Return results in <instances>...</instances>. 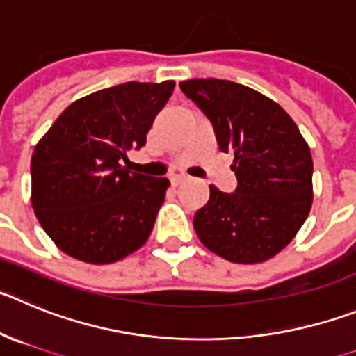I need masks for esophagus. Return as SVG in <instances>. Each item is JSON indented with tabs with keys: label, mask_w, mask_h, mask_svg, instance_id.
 Returning a JSON list of instances; mask_svg holds the SVG:
<instances>
[{
	"label": "esophagus",
	"mask_w": 356,
	"mask_h": 356,
	"mask_svg": "<svg viewBox=\"0 0 356 356\" xmlns=\"http://www.w3.org/2000/svg\"><path fill=\"white\" fill-rule=\"evenodd\" d=\"M186 179H188V175H184V174H175V175H172L170 181H172V184L177 186V184H181V182H184Z\"/></svg>",
	"instance_id": "34e87169"
}]
</instances>
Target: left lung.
Listing matches in <instances>:
<instances>
[{"mask_svg":"<svg viewBox=\"0 0 356 356\" xmlns=\"http://www.w3.org/2000/svg\"><path fill=\"white\" fill-rule=\"evenodd\" d=\"M211 120L222 152H232L234 193L211 184L195 213L204 246L238 264L275 257L302 229L312 206V156L293 118L270 97L227 79L179 83Z\"/></svg>","mask_w":356,"mask_h":356,"instance_id":"1","label":"left lung"}]
</instances>
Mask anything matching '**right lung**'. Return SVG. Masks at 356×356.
<instances>
[{"label":"right lung","instance_id":"add662e5","mask_svg":"<svg viewBox=\"0 0 356 356\" xmlns=\"http://www.w3.org/2000/svg\"><path fill=\"white\" fill-rule=\"evenodd\" d=\"M174 81L122 85L78 99L31 156V206L62 252L111 264L142 248L165 202L166 177L126 170L120 159L145 145Z\"/></svg>","mask_w":356,"mask_h":356}]
</instances>
